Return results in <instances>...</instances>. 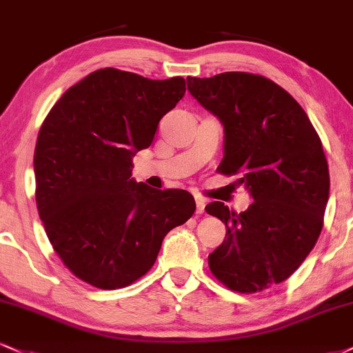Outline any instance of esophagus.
Listing matches in <instances>:
<instances>
[{
  "label": "esophagus",
  "instance_id": "obj_1",
  "mask_svg": "<svg viewBox=\"0 0 353 353\" xmlns=\"http://www.w3.org/2000/svg\"><path fill=\"white\" fill-rule=\"evenodd\" d=\"M205 210V201L202 197H195V214H203Z\"/></svg>",
  "mask_w": 353,
  "mask_h": 353
}]
</instances>
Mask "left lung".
Here are the masks:
<instances>
[{
	"mask_svg": "<svg viewBox=\"0 0 353 353\" xmlns=\"http://www.w3.org/2000/svg\"><path fill=\"white\" fill-rule=\"evenodd\" d=\"M188 90L223 126L217 171L239 174L253 202L235 214L210 202L227 227L209 254L219 281L239 292L283 283L316 245L329 201V168L307 113L273 80L246 72L188 77Z\"/></svg>",
	"mask_w": 353,
	"mask_h": 353,
	"instance_id": "1",
	"label": "left lung"
}]
</instances>
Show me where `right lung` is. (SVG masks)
<instances>
[{
	"label": "right lung",
	"instance_id": "1",
	"mask_svg": "<svg viewBox=\"0 0 353 353\" xmlns=\"http://www.w3.org/2000/svg\"><path fill=\"white\" fill-rule=\"evenodd\" d=\"M185 80H151L100 69L70 87L42 123L34 151L36 202L63 265L100 290H118L151 270L164 236L192 217L182 189H152L131 177L159 120Z\"/></svg>",
	"mask_w": 353,
	"mask_h": 353
}]
</instances>
